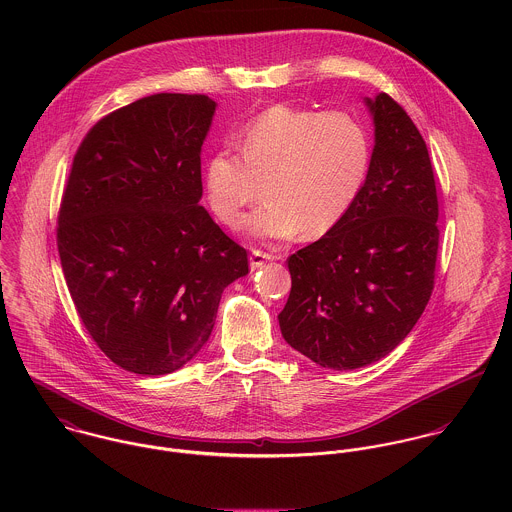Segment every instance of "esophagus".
I'll return each instance as SVG.
<instances>
[{"instance_id":"34e87169","label":"esophagus","mask_w":512,"mask_h":512,"mask_svg":"<svg viewBox=\"0 0 512 512\" xmlns=\"http://www.w3.org/2000/svg\"><path fill=\"white\" fill-rule=\"evenodd\" d=\"M272 260H274L272 254L262 252V250H252V254H250V268L256 270V268H260L264 262H272Z\"/></svg>"}]
</instances>
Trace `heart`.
<instances>
[{"label":"heart","instance_id":"1","mask_svg":"<svg viewBox=\"0 0 512 512\" xmlns=\"http://www.w3.org/2000/svg\"><path fill=\"white\" fill-rule=\"evenodd\" d=\"M236 144L240 155L219 147L203 165L207 203L220 222L234 226L262 183L266 199L244 228L270 240L297 232L319 238L333 230L359 199L372 157L368 130L357 116L284 104L246 122Z\"/></svg>","mask_w":512,"mask_h":512}]
</instances>
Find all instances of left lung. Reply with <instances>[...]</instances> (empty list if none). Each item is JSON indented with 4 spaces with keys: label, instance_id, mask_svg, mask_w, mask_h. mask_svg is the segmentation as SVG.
I'll return each mask as SVG.
<instances>
[{
    "label": "left lung",
    "instance_id": "left-lung-1",
    "mask_svg": "<svg viewBox=\"0 0 512 512\" xmlns=\"http://www.w3.org/2000/svg\"><path fill=\"white\" fill-rule=\"evenodd\" d=\"M374 147L349 215L288 258L292 292L278 315L288 345L353 370L392 353L434 290L438 193L428 147L388 94L365 98Z\"/></svg>",
    "mask_w": 512,
    "mask_h": 512
}]
</instances>
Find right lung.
Here are the masks:
<instances>
[{
  "label": "right lung",
  "mask_w": 512,
  "mask_h": 512,
  "mask_svg": "<svg viewBox=\"0 0 512 512\" xmlns=\"http://www.w3.org/2000/svg\"><path fill=\"white\" fill-rule=\"evenodd\" d=\"M217 102L151 94L82 140L57 244L74 307L100 351L136 374H169L209 341L220 295L248 256L205 207L201 147Z\"/></svg>",
  "instance_id": "1"
}]
</instances>
